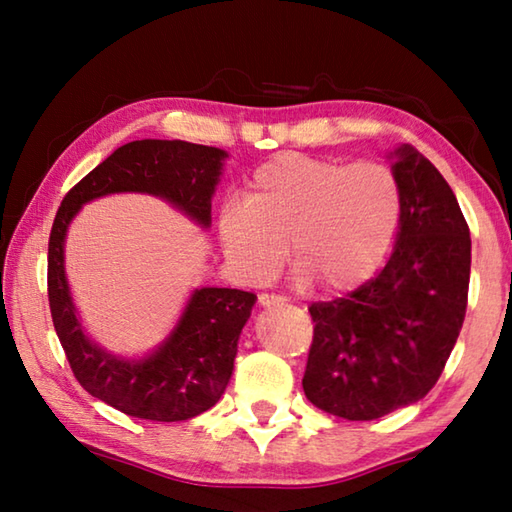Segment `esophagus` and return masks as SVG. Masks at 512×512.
<instances>
[{
	"label": "esophagus",
	"mask_w": 512,
	"mask_h": 512,
	"mask_svg": "<svg viewBox=\"0 0 512 512\" xmlns=\"http://www.w3.org/2000/svg\"><path fill=\"white\" fill-rule=\"evenodd\" d=\"M259 305H262V307L284 305V298L282 296H275V293H262V296H259Z\"/></svg>",
	"instance_id": "esophagus-1"
}]
</instances>
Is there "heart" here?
I'll return each instance as SVG.
<instances>
[{
	"mask_svg": "<svg viewBox=\"0 0 512 512\" xmlns=\"http://www.w3.org/2000/svg\"><path fill=\"white\" fill-rule=\"evenodd\" d=\"M400 219V183L386 164L287 153L250 176L244 201L221 207L219 241L250 287L282 271L291 241L298 287L323 282L329 293H348L384 264Z\"/></svg>",
	"mask_w": 512,
	"mask_h": 512,
	"instance_id": "heart-1",
	"label": "heart"
}]
</instances>
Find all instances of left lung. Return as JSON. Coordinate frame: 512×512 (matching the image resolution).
Returning a JSON list of instances; mask_svg holds the SVG:
<instances>
[{
  "label": "left lung",
  "mask_w": 512,
  "mask_h": 512,
  "mask_svg": "<svg viewBox=\"0 0 512 512\" xmlns=\"http://www.w3.org/2000/svg\"><path fill=\"white\" fill-rule=\"evenodd\" d=\"M402 192L395 248L348 298L314 302L307 400L345 420H377L422 400L452 354L470 287V228L440 171L409 144L391 153Z\"/></svg>",
  "instance_id": "8db88e82"
}]
</instances>
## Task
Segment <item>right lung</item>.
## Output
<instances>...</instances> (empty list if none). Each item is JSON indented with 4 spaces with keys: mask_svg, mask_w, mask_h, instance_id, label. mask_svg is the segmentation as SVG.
<instances>
[{
    "mask_svg": "<svg viewBox=\"0 0 512 512\" xmlns=\"http://www.w3.org/2000/svg\"><path fill=\"white\" fill-rule=\"evenodd\" d=\"M228 153L183 140H135L108 155L60 203L49 235V307L74 377L92 397L142 420L178 422L221 400L237 343L257 296L194 289L167 339L144 357H119L94 343L76 311L65 273L67 230L85 203L110 194H149L207 230Z\"/></svg>",
    "mask_w": 512,
    "mask_h": 512,
    "instance_id": "add662e5",
    "label": "right lung"
}]
</instances>
